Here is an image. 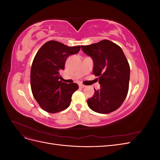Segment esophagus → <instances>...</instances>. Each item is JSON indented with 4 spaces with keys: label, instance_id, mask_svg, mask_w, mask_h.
<instances>
[{
    "label": "esophagus",
    "instance_id": "34e87169",
    "mask_svg": "<svg viewBox=\"0 0 160 160\" xmlns=\"http://www.w3.org/2000/svg\"><path fill=\"white\" fill-rule=\"evenodd\" d=\"M79 86L80 88H85V87H86L85 85H83V84H79Z\"/></svg>",
    "mask_w": 160,
    "mask_h": 160
}]
</instances>
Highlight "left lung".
I'll use <instances>...</instances> for the list:
<instances>
[{"label": "left lung", "instance_id": "8db88e82", "mask_svg": "<svg viewBox=\"0 0 160 160\" xmlns=\"http://www.w3.org/2000/svg\"><path fill=\"white\" fill-rule=\"evenodd\" d=\"M86 55L93 61V73L98 77L100 89H95L88 99L91 109L99 113H109L118 109L126 98L130 67L119 46L109 40L81 46Z\"/></svg>", "mask_w": 160, "mask_h": 160}]
</instances>
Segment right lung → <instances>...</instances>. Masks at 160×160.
I'll return each mask as SVG.
<instances>
[{
  "instance_id": "obj_1",
  "label": "right lung",
  "mask_w": 160,
  "mask_h": 160,
  "mask_svg": "<svg viewBox=\"0 0 160 160\" xmlns=\"http://www.w3.org/2000/svg\"><path fill=\"white\" fill-rule=\"evenodd\" d=\"M81 46L68 47L56 41L45 42L34 58L31 70V86L34 98L47 112L55 113L69 107L71 96L78 89L77 83L61 82L67 58L79 52Z\"/></svg>"
}]
</instances>
